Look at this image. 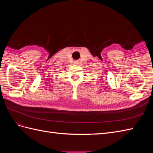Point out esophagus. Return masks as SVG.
I'll return each mask as SVG.
<instances>
[{
	"label": "esophagus",
	"mask_w": 153,
	"mask_h": 153,
	"mask_svg": "<svg viewBox=\"0 0 153 153\" xmlns=\"http://www.w3.org/2000/svg\"><path fill=\"white\" fill-rule=\"evenodd\" d=\"M75 64H78V61H75Z\"/></svg>",
	"instance_id": "obj_1"
}]
</instances>
